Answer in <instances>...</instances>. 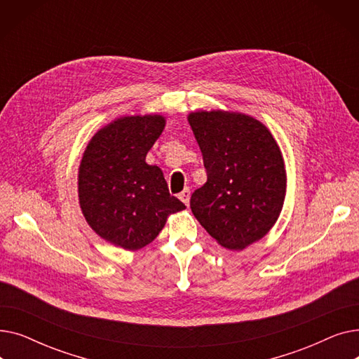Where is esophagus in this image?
<instances>
[{"label":"esophagus","mask_w":359,"mask_h":359,"mask_svg":"<svg viewBox=\"0 0 359 359\" xmlns=\"http://www.w3.org/2000/svg\"><path fill=\"white\" fill-rule=\"evenodd\" d=\"M179 199H180L184 205L189 206V201H191V189H189V187H186V189H183V192H180Z\"/></svg>","instance_id":"1"}]
</instances>
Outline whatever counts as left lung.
Returning <instances> with one entry per match:
<instances>
[{"label": "left lung", "instance_id": "obj_1", "mask_svg": "<svg viewBox=\"0 0 359 359\" xmlns=\"http://www.w3.org/2000/svg\"><path fill=\"white\" fill-rule=\"evenodd\" d=\"M187 121L208 176L192 194V212L222 248L243 250L265 237L282 211L280 149L265 125L243 113L201 110Z\"/></svg>", "mask_w": 359, "mask_h": 359}]
</instances>
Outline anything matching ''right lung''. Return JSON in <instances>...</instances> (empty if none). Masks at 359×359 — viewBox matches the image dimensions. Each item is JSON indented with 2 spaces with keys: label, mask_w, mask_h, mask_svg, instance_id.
<instances>
[{
  "label": "right lung",
  "mask_w": 359,
  "mask_h": 359,
  "mask_svg": "<svg viewBox=\"0 0 359 359\" xmlns=\"http://www.w3.org/2000/svg\"><path fill=\"white\" fill-rule=\"evenodd\" d=\"M161 115L125 116L90 140L79 168V198L86 221L106 241L138 250L186 206L168 192L161 168L145 163L161 135Z\"/></svg>",
  "instance_id": "obj_1"
}]
</instances>
